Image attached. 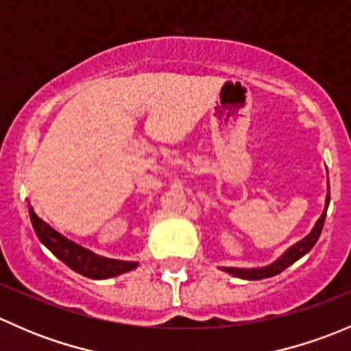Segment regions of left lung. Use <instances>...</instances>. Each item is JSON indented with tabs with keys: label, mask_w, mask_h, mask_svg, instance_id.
<instances>
[{
	"label": "left lung",
	"mask_w": 351,
	"mask_h": 351,
	"mask_svg": "<svg viewBox=\"0 0 351 351\" xmlns=\"http://www.w3.org/2000/svg\"><path fill=\"white\" fill-rule=\"evenodd\" d=\"M328 205H329V189H328V195H326V207H324V212L321 214V217L317 219L313 232H311L307 238H304L302 241L293 244V246L284 254V256L278 258L274 265H270V267H265V268H256V270H247V268H224V267H222V270L228 271V274H231V275H234V277H238V278H244V280H261V278H268V277H274V275L282 274L287 267H290V265L295 263L299 258H302L304 254L309 253V251L313 250L314 244L317 243V239H319V236H321V231H323L324 219H326Z\"/></svg>",
	"instance_id": "left-lung-1"
}]
</instances>
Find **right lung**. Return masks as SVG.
Wrapping results in <instances>:
<instances>
[{"instance_id":"1","label":"right lung","mask_w":351,"mask_h":351,"mask_svg":"<svg viewBox=\"0 0 351 351\" xmlns=\"http://www.w3.org/2000/svg\"><path fill=\"white\" fill-rule=\"evenodd\" d=\"M28 210H30L32 226H34L38 239L76 274L93 278V280H101V278L117 277V275L125 274V271L134 270L137 267L136 261H120L95 254L93 251L71 241L61 232L56 231L44 219L38 217L32 205H28Z\"/></svg>"}]
</instances>
